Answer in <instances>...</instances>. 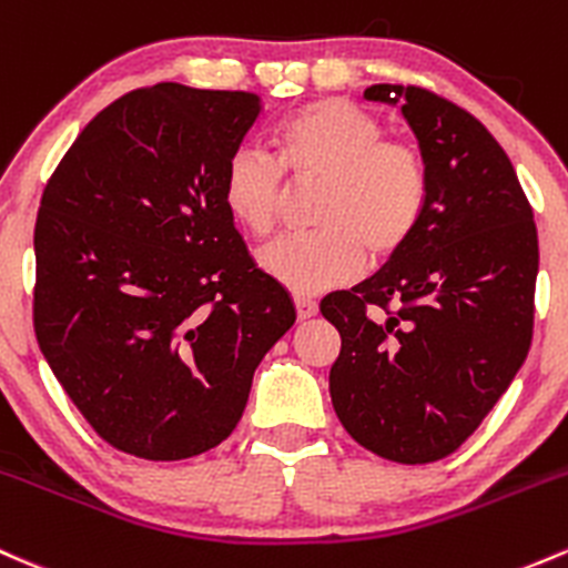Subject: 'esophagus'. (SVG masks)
<instances>
[{
	"label": "esophagus",
	"mask_w": 568,
	"mask_h": 568,
	"mask_svg": "<svg viewBox=\"0 0 568 568\" xmlns=\"http://www.w3.org/2000/svg\"><path fill=\"white\" fill-rule=\"evenodd\" d=\"M296 315L298 321H310V317L317 315V304L313 298H296Z\"/></svg>",
	"instance_id": "34e87169"
}]
</instances>
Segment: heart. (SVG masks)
<instances>
[{"label": "heart", "instance_id": "obj_1", "mask_svg": "<svg viewBox=\"0 0 568 568\" xmlns=\"http://www.w3.org/2000/svg\"><path fill=\"white\" fill-rule=\"evenodd\" d=\"M280 164L296 185H323L317 236H291L258 255L277 285L315 296L345 285L375 261L402 251L426 207L428 178L409 142L383 136L369 112L321 99L285 118L274 132ZM270 153L240 145L223 170V204L255 240L277 232L288 183Z\"/></svg>", "mask_w": 568, "mask_h": 568}]
</instances>
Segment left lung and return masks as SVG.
Returning a JSON list of instances; mask_svg holds the SVG:
<instances>
[{"instance_id":"8db88e82","label":"left lung","mask_w":568,"mask_h":568,"mask_svg":"<svg viewBox=\"0 0 568 568\" xmlns=\"http://www.w3.org/2000/svg\"><path fill=\"white\" fill-rule=\"evenodd\" d=\"M364 97L402 108L428 193L402 251L321 302L342 336L328 390L366 450L432 464L475 434L526 361L537 226L513 161L475 115L417 85L379 83ZM369 303L389 317L372 322Z\"/></svg>"}]
</instances>
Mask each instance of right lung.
Wrapping results in <instances>:
<instances>
[{
	"label": "right lung",
	"instance_id": "1",
	"mask_svg": "<svg viewBox=\"0 0 568 568\" xmlns=\"http://www.w3.org/2000/svg\"><path fill=\"white\" fill-rule=\"evenodd\" d=\"M247 91L159 83L78 134L34 226V334L93 432L145 460L213 450L296 321L223 204L258 121Z\"/></svg>",
	"mask_w": 568,
	"mask_h": 568
}]
</instances>
